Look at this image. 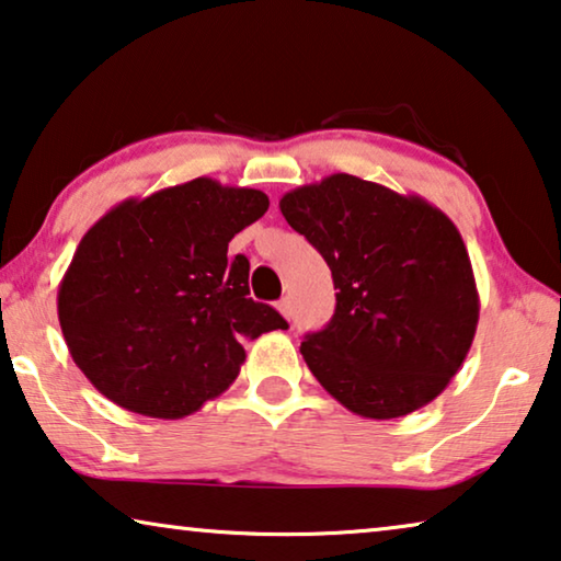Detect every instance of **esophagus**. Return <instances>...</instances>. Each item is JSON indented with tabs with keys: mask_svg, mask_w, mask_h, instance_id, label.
<instances>
[{
	"mask_svg": "<svg viewBox=\"0 0 561 561\" xmlns=\"http://www.w3.org/2000/svg\"><path fill=\"white\" fill-rule=\"evenodd\" d=\"M277 309H279V312H282L284 317H287V320H289V317H291V302H289V299H279V302H277Z\"/></svg>",
	"mask_w": 561,
	"mask_h": 561,
	"instance_id": "1",
	"label": "esophagus"
}]
</instances>
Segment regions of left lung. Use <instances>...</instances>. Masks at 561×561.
Here are the masks:
<instances>
[{"instance_id":"obj_1","label":"left lung","mask_w":561,"mask_h":561,"mask_svg":"<svg viewBox=\"0 0 561 561\" xmlns=\"http://www.w3.org/2000/svg\"><path fill=\"white\" fill-rule=\"evenodd\" d=\"M279 208L324 256L337 289L330 324L299 347L320 386L373 421L438 398L479 324V289L456 224L421 196L350 173L289 191Z\"/></svg>"}]
</instances>
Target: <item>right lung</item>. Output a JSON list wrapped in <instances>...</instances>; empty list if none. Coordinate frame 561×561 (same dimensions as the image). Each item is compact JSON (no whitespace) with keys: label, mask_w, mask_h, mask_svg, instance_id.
<instances>
[{"label":"right lung","mask_w":561,"mask_h":561,"mask_svg":"<svg viewBox=\"0 0 561 561\" xmlns=\"http://www.w3.org/2000/svg\"><path fill=\"white\" fill-rule=\"evenodd\" d=\"M270 208L264 191L201 179L125 198L95 221L57 289L75 365L115 405L179 421L219 398L244 340L287 330L249 297V259L229 241Z\"/></svg>","instance_id":"right-lung-1"}]
</instances>
